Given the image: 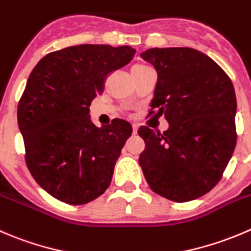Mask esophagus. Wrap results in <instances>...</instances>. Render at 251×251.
Returning a JSON list of instances; mask_svg holds the SVG:
<instances>
[{"instance_id": "1", "label": "esophagus", "mask_w": 251, "mask_h": 251, "mask_svg": "<svg viewBox=\"0 0 251 251\" xmlns=\"http://www.w3.org/2000/svg\"><path fill=\"white\" fill-rule=\"evenodd\" d=\"M137 130H138V126L136 125V124H133V125H132V132H133V135H136V133H137Z\"/></svg>"}]
</instances>
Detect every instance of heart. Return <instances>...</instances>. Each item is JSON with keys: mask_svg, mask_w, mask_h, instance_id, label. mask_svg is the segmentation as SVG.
<instances>
[{"mask_svg": "<svg viewBox=\"0 0 251 251\" xmlns=\"http://www.w3.org/2000/svg\"><path fill=\"white\" fill-rule=\"evenodd\" d=\"M146 67H147V66H145V65L137 64V65H135V66H132V69H131V72L140 71V70H143V69H146Z\"/></svg>", "mask_w": 251, "mask_h": 251, "instance_id": "obj_1", "label": "heart"}]
</instances>
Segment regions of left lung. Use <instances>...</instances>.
Segmentation results:
<instances>
[{
  "label": "left lung",
  "instance_id": "8db88e82",
  "mask_svg": "<svg viewBox=\"0 0 251 251\" xmlns=\"http://www.w3.org/2000/svg\"><path fill=\"white\" fill-rule=\"evenodd\" d=\"M158 75L150 115L164 114L163 133L138 128L146 148L141 168L150 187L175 201L212 190L234 152V87L212 58L190 48H154L141 53Z\"/></svg>",
  "mask_w": 251,
  "mask_h": 251
}]
</instances>
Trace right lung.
Segmentation results:
<instances>
[{"instance_id":"obj_1","label":"right lung","mask_w":251,"mask_h":251,"mask_svg":"<svg viewBox=\"0 0 251 251\" xmlns=\"http://www.w3.org/2000/svg\"><path fill=\"white\" fill-rule=\"evenodd\" d=\"M131 46H70L44 56L29 76L18 104L25 163L52 198L84 205L104 194L131 124L115 119L98 127L89 105L111 72L132 60Z\"/></svg>"}]
</instances>
